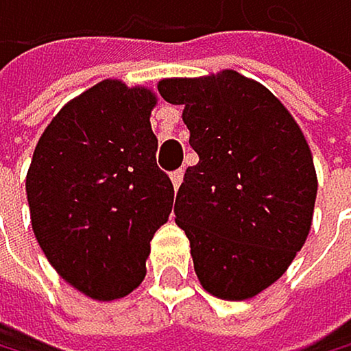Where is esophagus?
Here are the masks:
<instances>
[{"label": "esophagus", "instance_id": "1", "mask_svg": "<svg viewBox=\"0 0 351 351\" xmlns=\"http://www.w3.org/2000/svg\"><path fill=\"white\" fill-rule=\"evenodd\" d=\"M182 178H184V171H182V169H178V171L171 173V182H173L176 189H178L180 184H182Z\"/></svg>", "mask_w": 351, "mask_h": 351}]
</instances>
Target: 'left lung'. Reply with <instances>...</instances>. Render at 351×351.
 Instances as JSON below:
<instances>
[{"label": "left lung", "instance_id": "obj_1", "mask_svg": "<svg viewBox=\"0 0 351 351\" xmlns=\"http://www.w3.org/2000/svg\"><path fill=\"white\" fill-rule=\"evenodd\" d=\"M158 92L184 107L199 156L173 208L195 275L217 299L255 297L288 270L310 233L317 171L306 136L275 94L235 70L162 79Z\"/></svg>", "mask_w": 351, "mask_h": 351}]
</instances>
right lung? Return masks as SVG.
Listing matches in <instances>:
<instances>
[{
  "instance_id": "add662e5",
  "label": "right lung",
  "mask_w": 351,
  "mask_h": 351,
  "mask_svg": "<svg viewBox=\"0 0 351 351\" xmlns=\"http://www.w3.org/2000/svg\"><path fill=\"white\" fill-rule=\"evenodd\" d=\"M156 94L105 79L45 127L25 176L30 221L52 268L83 295L114 301L147 275L173 184L158 169Z\"/></svg>"
}]
</instances>
